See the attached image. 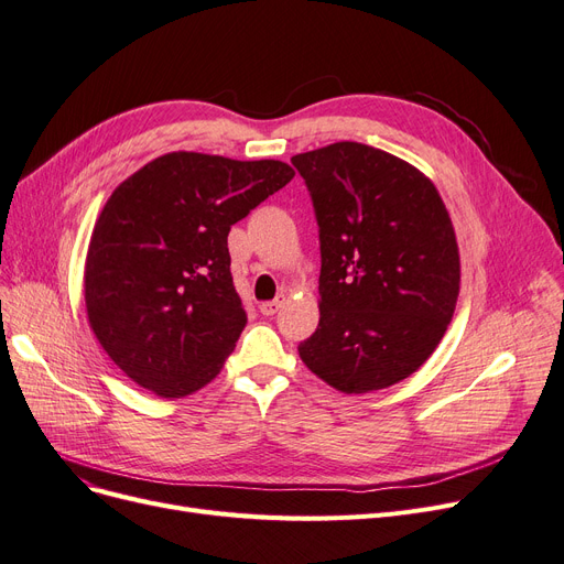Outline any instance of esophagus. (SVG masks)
Here are the masks:
<instances>
[{"instance_id": "34e87169", "label": "esophagus", "mask_w": 564, "mask_h": 564, "mask_svg": "<svg viewBox=\"0 0 564 564\" xmlns=\"http://www.w3.org/2000/svg\"><path fill=\"white\" fill-rule=\"evenodd\" d=\"M283 302H285L283 295L276 297V300H272V302H262V304H260V313H262V315H274V313H279V308L283 306Z\"/></svg>"}]
</instances>
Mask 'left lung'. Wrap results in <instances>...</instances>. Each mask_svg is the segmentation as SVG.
<instances>
[{"label":"left lung","mask_w":564,"mask_h":564,"mask_svg":"<svg viewBox=\"0 0 564 564\" xmlns=\"http://www.w3.org/2000/svg\"><path fill=\"white\" fill-rule=\"evenodd\" d=\"M321 228V323L300 343L308 369L343 394L412 376L443 340L460 258L435 184L361 142L292 156Z\"/></svg>","instance_id":"obj_1"}]
</instances>
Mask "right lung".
<instances>
[{"mask_svg": "<svg viewBox=\"0 0 564 564\" xmlns=\"http://www.w3.org/2000/svg\"><path fill=\"white\" fill-rule=\"evenodd\" d=\"M292 177L274 159L170 152L112 191L89 239L85 306L135 384L182 399L221 373L247 327L228 232Z\"/></svg>", "mask_w": 564, "mask_h": 564, "instance_id": "right-lung-1", "label": "right lung"}]
</instances>
